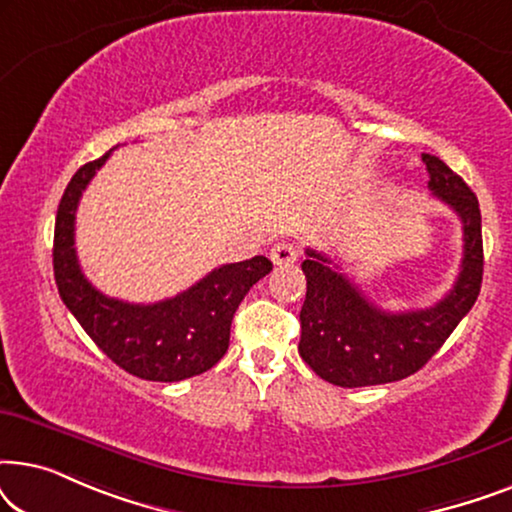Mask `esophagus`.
I'll return each mask as SVG.
<instances>
[{
	"label": "esophagus",
	"mask_w": 512,
	"mask_h": 512,
	"mask_svg": "<svg viewBox=\"0 0 512 512\" xmlns=\"http://www.w3.org/2000/svg\"><path fill=\"white\" fill-rule=\"evenodd\" d=\"M270 261L277 265V268H289L298 261V249L296 244L291 242H279L275 247L270 249Z\"/></svg>",
	"instance_id": "esophagus-1"
}]
</instances>
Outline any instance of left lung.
<instances>
[{"label":"left lung","mask_w":512,"mask_h":512,"mask_svg":"<svg viewBox=\"0 0 512 512\" xmlns=\"http://www.w3.org/2000/svg\"><path fill=\"white\" fill-rule=\"evenodd\" d=\"M429 191L461 219L464 258L450 293L424 310L384 312L321 251L305 249L307 293L300 310L298 352L321 380L373 387L417 373L443 347L482 284V219L478 198L443 160L422 153Z\"/></svg>","instance_id":"1"}]
</instances>
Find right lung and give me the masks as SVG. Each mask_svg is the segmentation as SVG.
Segmentation results:
<instances>
[{
	"instance_id": "1",
	"label": "right lung",
	"mask_w": 512,
	"mask_h": 512,
	"mask_svg": "<svg viewBox=\"0 0 512 512\" xmlns=\"http://www.w3.org/2000/svg\"><path fill=\"white\" fill-rule=\"evenodd\" d=\"M111 151L79 167L60 200L53 272L62 303L95 345L130 375L151 382H179L205 373L226 354L235 310L251 286L272 270V263L265 256H254L221 265L191 289L151 305L104 296L81 272L74 249V221L83 191Z\"/></svg>"
}]
</instances>
